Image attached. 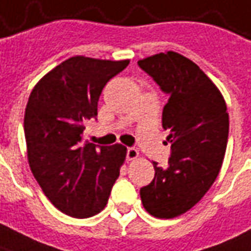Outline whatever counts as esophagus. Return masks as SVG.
Returning <instances> with one entry per match:
<instances>
[{"mask_svg": "<svg viewBox=\"0 0 251 251\" xmlns=\"http://www.w3.org/2000/svg\"><path fill=\"white\" fill-rule=\"evenodd\" d=\"M126 158L127 161H134L139 158V151L136 148H127V152H126Z\"/></svg>", "mask_w": 251, "mask_h": 251, "instance_id": "1", "label": "esophagus"}]
</instances>
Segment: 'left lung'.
Segmentation results:
<instances>
[{"label":"left lung","instance_id":"left-lung-1","mask_svg":"<svg viewBox=\"0 0 251 251\" xmlns=\"http://www.w3.org/2000/svg\"><path fill=\"white\" fill-rule=\"evenodd\" d=\"M139 66L169 95L162 126L172 144L168 168L152 162L154 180L140 197L151 216L175 219L194 207L219 176L229 129L226 104L214 82L183 54L168 50Z\"/></svg>","mask_w":251,"mask_h":251}]
</instances>
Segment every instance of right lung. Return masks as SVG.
<instances>
[{
  "instance_id": "obj_1",
  "label": "right lung",
  "mask_w": 251,
  "mask_h": 251,
  "mask_svg": "<svg viewBox=\"0 0 251 251\" xmlns=\"http://www.w3.org/2000/svg\"><path fill=\"white\" fill-rule=\"evenodd\" d=\"M127 64L74 56L42 76L28 97V165L45 197L71 217L86 219L103 210L125 162L126 147L83 141V130L97 115L105 83Z\"/></svg>"
}]
</instances>
